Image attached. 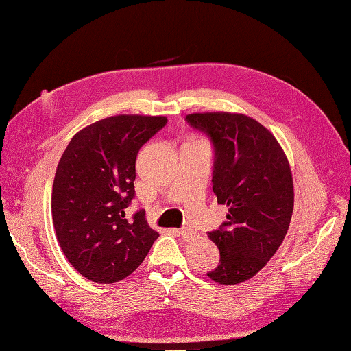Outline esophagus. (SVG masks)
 <instances>
[{"label":"esophagus","mask_w":351,"mask_h":351,"mask_svg":"<svg viewBox=\"0 0 351 351\" xmlns=\"http://www.w3.org/2000/svg\"><path fill=\"white\" fill-rule=\"evenodd\" d=\"M177 234H178L180 237H182L183 240H190V239H192V237L195 236V231H193L192 228L184 227V228L177 230Z\"/></svg>","instance_id":"obj_1"}]
</instances>
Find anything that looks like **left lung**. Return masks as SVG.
I'll use <instances>...</instances> for the list:
<instances>
[{"label": "left lung", "instance_id": "left-lung-1", "mask_svg": "<svg viewBox=\"0 0 351 351\" xmlns=\"http://www.w3.org/2000/svg\"><path fill=\"white\" fill-rule=\"evenodd\" d=\"M186 121L210 141L212 190L228 206L227 221L208 232L219 250L208 277L243 282L267 265L289 230L294 206L289 161L272 133L247 115L190 114Z\"/></svg>", "mask_w": 351, "mask_h": 351}]
</instances>
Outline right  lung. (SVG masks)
<instances>
[{
	"mask_svg": "<svg viewBox=\"0 0 351 351\" xmlns=\"http://www.w3.org/2000/svg\"><path fill=\"white\" fill-rule=\"evenodd\" d=\"M165 117L115 115L80 130L62 154L52 186V219L66 258L83 277L112 284L139 267L158 232L134 199L136 158Z\"/></svg>",
	"mask_w": 351,
	"mask_h": 351,
	"instance_id": "add662e5",
	"label": "right lung"
}]
</instances>
